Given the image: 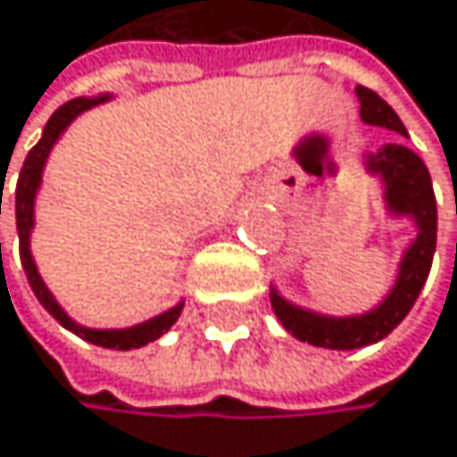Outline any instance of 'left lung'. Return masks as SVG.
<instances>
[{
  "mask_svg": "<svg viewBox=\"0 0 457 457\" xmlns=\"http://www.w3.org/2000/svg\"><path fill=\"white\" fill-rule=\"evenodd\" d=\"M361 99V119L366 124H378L394 133L408 136L400 116L391 111V104L380 99L375 91H369L363 86L355 88ZM366 169L371 174H380L386 186V205L391 213L397 216H411L416 221V238L405 249V255L400 261V274L397 283L388 291L383 303L361 316H321L313 311H303L271 288V308L283 321V328L299 338L308 341L313 346H328V350H358V346H369L380 338H386L397 324L408 316L413 308L419 291H422L433 252H436V194L430 183V171L425 161L419 154L403 144H386L375 154H366ZM457 211V202H455Z\"/></svg>",
  "mask_w": 457,
  "mask_h": 457,
  "instance_id": "1",
  "label": "left lung"
}]
</instances>
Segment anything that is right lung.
<instances>
[{"mask_svg":"<svg viewBox=\"0 0 457 457\" xmlns=\"http://www.w3.org/2000/svg\"><path fill=\"white\" fill-rule=\"evenodd\" d=\"M111 96L102 94V96H77L66 104H60L57 111L52 113V119L46 121L44 127V136L41 141L35 144L27 154V161L21 166V174H19V183H16V227H19V249H21V266H24V274L29 280V288L32 294L38 296V303L63 324L66 330H71L74 336L86 338L96 346H104V350H138V346L161 338L171 324L177 321L179 311H183V303L174 305L171 311L154 316L149 321H141L136 324V328H124V330H91V328H82V324H77L63 308L57 305V299L49 294V288L44 286L38 269H35V261H32V252H29V230H32V213H35V194H38V186H41V171H44V163L49 158L52 146L57 144V138L63 136V129L82 113L88 111V107L99 104V102H107ZM2 213V208H0ZM2 249V246H0Z\"/></svg>","mask_w":457,"mask_h":457,"instance_id":"1","label":"right lung"}]
</instances>
